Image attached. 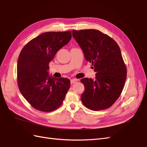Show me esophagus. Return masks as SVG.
Returning <instances> with one entry per match:
<instances>
[{"label":"esophagus","instance_id":"34e87169","mask_svg":"<svg viewBox=\"0 0 147 147\" xmlns=\"http://www.w3.org/2000/svg\"><path fill=\"white\" fill-rule=\"evenodd\" d=\"M77 82H78V81H77V80L72 79V80H70V83H71V84H74V83H77Z\"/></svg>","mask_w":147,"mask_h":147}]
</instances>
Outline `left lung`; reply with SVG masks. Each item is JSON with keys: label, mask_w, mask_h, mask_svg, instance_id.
<instances>
[{"label": "left lung", "mask_w": 147, "mask_h": 147, "mask_svg": "<svg viewBox=\"0 0 147 147\" xmlns=\"http://www.w3.org/2000/svg\"><path fill=\"white\" fill-rule=\"evenodd\" d=\"M72 35L96 72L94 80H81L84 86L82 103L94 111L108 109L121 95L126 80L127 69L120 48L112 38L98 30H73Z\"/></svg>", "instance_id": "left-lung-1"}]
</instances>
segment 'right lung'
I'll return each instance as SVG.
<instances>
[{
    "label": "right lung",
    "instance_id": "1",
    "mask_svg": "<svg viewBox=\"0 0 147 147\" xmlns=\"http://www.w3.org/2000/svg\"><path fill=\"white\" fill-rule=\"evenodd\" d=\"M72 32H48L38 35L22 49L17 64L19 90L30 105L41 112H53L61 105L70 86L67 78L48 75L49 63L68 43Z\"/></svg>",
    "mask_w": 147,
    "mask_h": 147
}]
</instances>
